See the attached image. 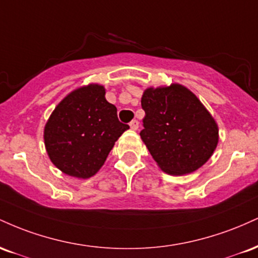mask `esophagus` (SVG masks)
Returning a JSON list of instances; mask_svg holds the SVG:
<instances>
[{
  "mask_svg": "<svg viewBox=\"0 0 258 258\" xmlns=\"http://www.w3.org/2000/svg\"><path fill=\"white\" fill-rule=\"evenodd\" d=\"M130 127H131V130H133V131H137L139 127V122L137 120H132L131 122H130Z\"/></svg>",
  "mask_w": 258,
  "mask_h": 258,
  "instance_id": "1",
  "label": "esophagus"
}]
</instances>
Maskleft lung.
Masks as SVG:
<instances>
[{"instance_id": "obj_1", "label": "left lung", "mask_w": 258, "mask_h": 258, "mask_svg": "<svg viewBox=\"0 0 258 258\" xmlns=\"http://www.w3.org/2000/svg\"><path fill=\"white\" fill-rule=\"evenodd\" d=\"M141 103L146 116L139 135L164 172L191 173L211 158L218 126L193 92L178 84L149 87Z\"/></svg>"}]
</instances>
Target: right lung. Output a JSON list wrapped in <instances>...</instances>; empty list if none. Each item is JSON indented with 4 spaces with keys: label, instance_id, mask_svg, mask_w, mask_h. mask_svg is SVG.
Wrapping results in <instances>:
<instances>
[{
    "label": "right lung",
    "instance_id": "right-lung-1",
    "mask_svg": "<svg viewBox=\"0 0 258 258\" xmlns=\"http://www.w3.org/2000/svg\"><path fill=\"white\" fill-rule=\"evenodd\" d=\"M130 126L117 119L116 106L105 99L97 84L80 87L61 100L44 126L47 154L61 172L90 178Z\"/></svg>",
    "mask_w": 258,
    "mask_h": 258
}]
</instances>
